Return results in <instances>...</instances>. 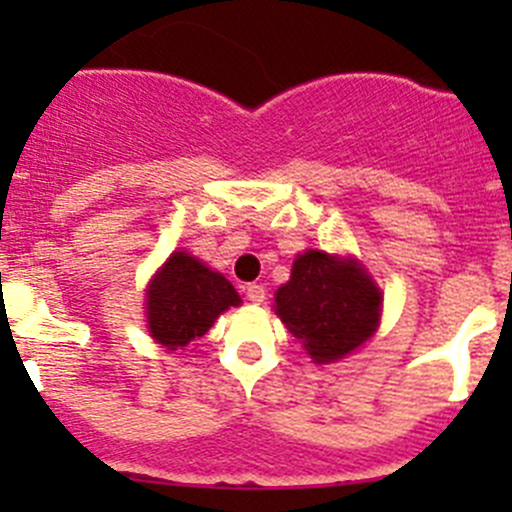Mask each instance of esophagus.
I'll return each mask as SVG.
<instances>
[{
    "label": "esophagus",
    "mask_w": 512,
    "mask_h": 512,
    "mask_svg": "<svg viewBox=\"0 0 512 512\" xmlns=\"http://www.w3.org/2000/svg\"><path fill=\"white\" fill-rule=\"evenodd\" d=\"M245 292H247V299H250L252 304H262L265 302V287L262 285H257V282H252V285H247L245 287Z\"/></svg>",
    "instance_id": "34e87169"
}]
</instances>
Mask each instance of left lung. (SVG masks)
I'll use <instances>...</instances> for the list:
<instances>
[{
    "label": "left lung",
    "mask_w": 512,
    "mask_h": 512,
    "mask_svg": "<svg viewBox=\"0 0 512 512\" xmlns=\"http://www.w3.org/2000/svg\"><path fill=\"white\" fill-rule=\"evenodd\" d=\"M275 307L307 354L329 364L376 332L381 292L356 262L307 250L294 260L287 285L277 289Z\"/></svg>",
    "instance_id": "8db88e82"
}]
</instances>
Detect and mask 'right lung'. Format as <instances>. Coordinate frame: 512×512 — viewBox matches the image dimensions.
Wrapping results in <instances>:
<instances>
[{
  "instance_id": "1",
  "label": "right lung",
  "mask_w": 512,
  "mask_h": 512,
  "mask_svg": "<svg viewBox=\"0 0 512 512\" xmlns=\"http://www.w3.org/2000/svg\"><path fill=\"white\" fill-rule=\"evenodd\" d=\"M146 299L151 337L170 349L203 337L227 307L240 304L235 287L188 252L170 255Z\"/></svg>"
}]
</instances>
